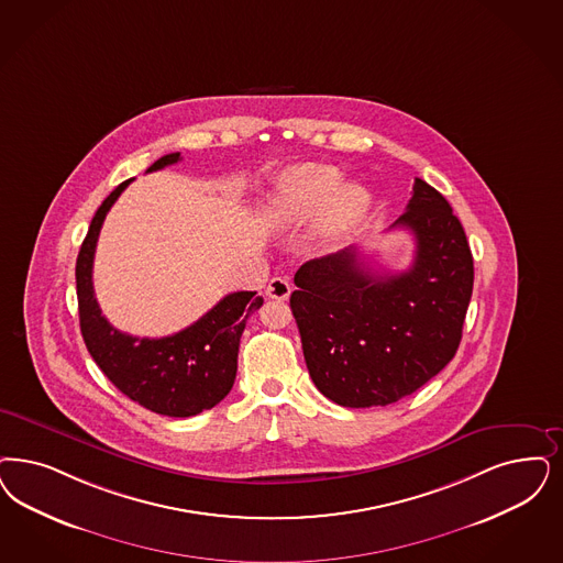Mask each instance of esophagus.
Returning a JSON list of instances; mask_svg holds the SVG:
<instances>
[{
	"mask_svg": "<svg viewBox=\"0 0 563 563\" xmlns=\"http://www.w3.org/2000/svg\"><path fill=\"white\" fill-rule=\"evenodd\" d=\"M266 295H268L271 299L285 301V299H289V295H291V285H289V280H287V278L276 276V278H272L271 283H268V287H266Z\"/></svg>",
	"mask_w": 563,
	"mask_h": 563,
	"instance_id": "34e87169",
	"label": "esophagus"
}]
</instances>
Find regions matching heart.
Segmentation results:
<instances>
[{"label": "heart", "instance_id": "heart-1", "mask_svg": "<svg viewBox=\"0 0 563 563\" xmlns=\"http://www.w3.org/2000/svg\"><path fill=\"white\" fill-rule=\"evenodd\" d=\"M341 173L327 164H299L276 180L264 213L274 227H297L318 213L316 241L334 252L366 218L372 195L366 187L341 185Z\"/></svg>", "mask_w": 563, "mask_h": 563}]
</instances>
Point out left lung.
I'll list each match as a JSON object with an SVG mask.
<instances>
[{
	"mask_svg": "<svg viewBox=\"0 0 563 563\" xmlns=\"http://www.w3.org/2000/svg\"><path fill=\"white\" fill-rule=\"evenodd\" d=\"M413 262L372 272L355 250L306 262L291 292L311 380L343 408L388 406L427 385L453 360L474 285L464 227L449 201L416 178L406 212Z\"/></svg>",
	"mask_w": 563,
	"mask_h": 563,
	"instance_id": "8db88e82",
	"label": "left lung"
}]
</instances>
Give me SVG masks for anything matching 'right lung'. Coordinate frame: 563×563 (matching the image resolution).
Listing matches in <instances>:
<instances>
[{"label":"right lung","instance_id":"1","mask_svg":"<svg viewBox=\"0 0 563 563\" xmlns=\"http://www.w3.org/2000/svg\"><path fill=\"white\" fill-rule=\"evenodd\" d=\"M180 154L164 155L147 173L176 164ZM133 178L103 199L77 257V297L85 345L114 387L159 416L189 418L220 404L234 385L239 341L245 322L264 299L239 291L220 299L191 327L162 339H139L114 329L99 310L93 291V255L106 213Z\"/></svg>","mask_w":563,"mask_h":563}]
</instances>
